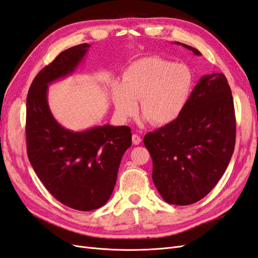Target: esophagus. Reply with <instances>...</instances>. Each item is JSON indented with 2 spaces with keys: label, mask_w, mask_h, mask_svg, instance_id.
Masks as SVG:
<instances>
[{
  "label": "esophagus",
  "mask_w": 258,
  "mask_h": 258,
  "mask_svg": "<svg viewBox=\"0 0 258 258\" xmlns=\"http://www.w3.org/2000/svg\"><path fill=\"white\" fill-rule=\"evenodd\" d=\"M132 143H134L135 145H138L141 143V138L139 137L138 135H132Z\"/></svg>",
  "instance_id": "34e87169"
}]
</instances>
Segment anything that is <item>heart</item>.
I'll use <instances>...</instances> for the list:
<instances>
[{
	"instance_id": "b5f03b06",
	"label": "heart",
	"mask_w": 258,
	"mask_h": 258,
	"mask_svg": "<svg viewBox=\"0 0 258 258\" xmlns=\"http://www.w3.org/2000/svg\"><path fill=\"white\" fill-rule=\"evenodd\" d=\"M193 87L189 68L161 57H145L131 64L122 86L114 92L116 112L122 119L134 116L140 101L142 115L153 124L173 121L182 112Z\"/></svg>"
}]
</instances>
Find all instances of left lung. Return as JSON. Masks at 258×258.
<instances>
[{
	"mask_svg": "<svg viewBox=\"0 0 258 258\" xmlns=\"http://www.w3.org/2000/svg\"><path fill=\"white\" fill-rule=\"evenodd\" d=\"M143 142L153 161V182L165 202L190 205L207 196L226 171L235 144L234 105L225 75L203 76L176 119L149 132Z\"/></svg>",
	"mask_w": 258,
	"mask_h": 258,
	"instance_id": "obj_1",
	"label": "left lung"
}]
</instances>
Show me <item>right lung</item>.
I'll use <instances>...</instances> for the list:
<instances>
[{"instance_id": "1", "label": "right lung", "mask_w": 258, "mask_h": 258, "mask_svg": "<svg viewBox=\"0 0 258 258\" xmlns=\"http://www.w3.org/2000/svg\"><path fill=\"white\" fill-rule=\"evenodd\" d=\"M91 46L83 43L58 54L34 77L26 104L27 154L46 190L61 204L89 212L110 198L131 129L110 124L74 132L55 120L47 86L72 74Z\"/></svg>"}]
</instances>
